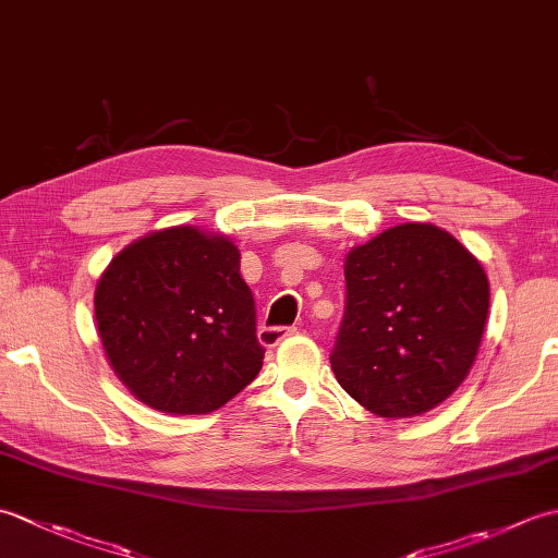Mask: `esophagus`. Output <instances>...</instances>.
I'll return each instance as SVG.
<instances>
[{
  "label": "esophagus",
  "instance_id": "1",
  "mask_svg": "<svg viewBox=\"0 0 558 558\" xmlns=\"http://www.w3.org/2000/svg\"><path fill=\"white\" fill-rule=\"evenodd\" d=\"M298 326H260L258 328V342L266 348H276L278 342L298 333Z\"/></svg>",
  "mask_w": 558,
  "mask_h": 558
}]
</instances>
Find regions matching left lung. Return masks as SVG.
Returning <instances> with one entry per match:
<instances>
[{
	"instance_id": "8db88e82",
	"label": "left lung",
	"mask_w": 558,
	"mask_h": 558,
	"mask_svg": "<svg viewBox=\"0 0 558 558\" xmlns=\"http://www.w3.org/2000/svg\"><path fill=\"white\" fill-rule=\"evenodd\" d=\"M345 316L330 352L338 384L378 417H414L475 364L489 280L453 234L396 225L345 258Z\"/></svg>"
}]
</instances>
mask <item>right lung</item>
I'll return each mask as SVG.
<instances>
[{
  "label": "right lung",
  "instance_id": "add662e5",
  "mask_svg": "<svg viewBox=\"0 0 558 558\" xmlns=\"http://www.w3.org/2000/svg\"><path fill=\"white\" fill-rule=\"evenodd\" d=\"M96 324L120 381L160 412L218 410L264 364L240 248L194 225L150 232L110 260Z\"/></svg>",
  "mask_w": 558,
  "mask_h": 558
}]
</instances>
